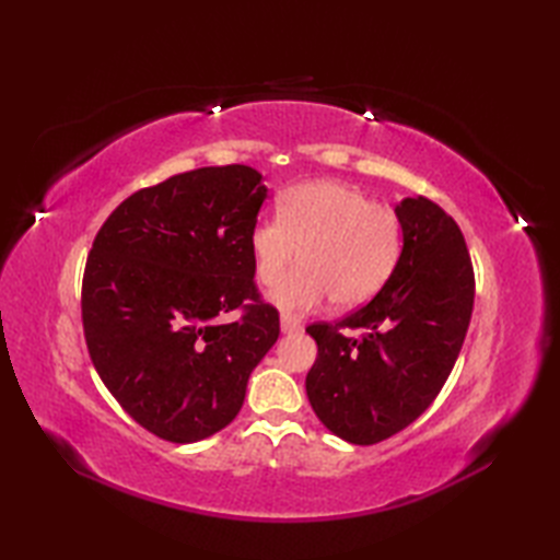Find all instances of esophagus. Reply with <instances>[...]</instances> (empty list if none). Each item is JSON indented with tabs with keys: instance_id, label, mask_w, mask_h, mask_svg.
Masks as SVG:
<instances>
[{
	"instance_id": "1",
	"label": "esophagus",
	"mask_w": 560,
	"mask_h": 560,
	"mask_svg": "<svg viewBox=\"0 0 560 560\" xmlns=\"http://www.w3.org/2000/svg\"><path fill=\"white\" fill-rule=\"evenodd\" d=\"M281 331L283 335H293V331H301V319L291 315H281Z\"/></svg>"
}]
</instances>
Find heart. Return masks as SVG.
Segmentation results:
<instances>
[{"mask_svg":"<svg viewBox=\"0 0 560 560\" xmlns=\"http://www.w3.org/2000/svg\"><path fill=\"white\" fill-rule=\"evenodd\" d=\"M255 277L271 287L298 258L304 267L284 278L269 299L281 311H311L331 299L359 307L385 287L401 255V223L395 209L373 205L351 185L317 180L279 197L277 221L249 231Z\"/></svg>","mask_w":560,"mask_h":560,"instance_id":"b5f03b06","label":"heart"}]
</instances>
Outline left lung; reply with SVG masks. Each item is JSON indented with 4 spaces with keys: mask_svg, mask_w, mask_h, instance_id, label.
<instances>
[{
    "mask_svg": "<svg viewBox=\"0 0 560 560\" xmlns=\"http://www.w3.org/2000/svg\"><path fill=\"white\" fill-rule=\"evenodd\" d=\"M395 213L401 255L385 287L341 323L305 329L317 341L307 399L353 445L380 443L431 407L474 307L471 259L455 219L425 197H404Z\"/></svg>",
    "mask_w": 560,
    "mask_h": 560,
    "instance_id": "left-lung-1",
    "label": "left lung"
}]
</instances>
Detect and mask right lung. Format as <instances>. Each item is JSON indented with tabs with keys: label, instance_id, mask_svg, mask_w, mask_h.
<instances>
[{
	"label": "right lung",
	"instance_id": "obj_1",
	"mask_svg": "<svg viewBox=\"0 0 560 560\" xmlns=\"http://www.w3.org/2000/svg\"><path fill=\"white\" fill-rule=\"evenodd\" d=\"M267 192L241 163L180 173L127 197L93 241L81 291L91 361L120 407L171 443L229 425L279 339L247 243ZM245 300L256 303L237 324L215 323Z\"/></svg>",
	"mask_w": 560,
	"mask_h": 560
}]
</instances>
